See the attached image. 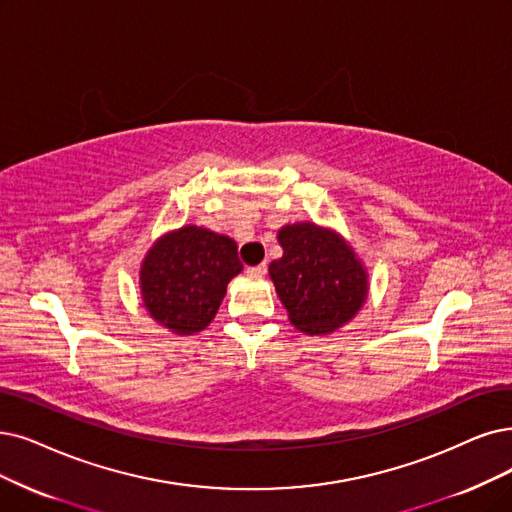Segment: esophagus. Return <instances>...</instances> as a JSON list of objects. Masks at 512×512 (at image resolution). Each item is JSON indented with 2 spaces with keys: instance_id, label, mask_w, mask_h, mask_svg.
<instances>
[{
  "instance_id": "34e87169",
  "label": "esophagus",
  "mask_w": 512,
  "mask_h": 512,
  "mask_svg": "<svg viewBox=\"0 0 512 512\" xmlns=\"http://www.w3.org/2000/svg\"><path fill=\"white\" fill-rule=\"evenodd\" d=\"M248 277H252V279H260V277H264V273H267V267H264V264H258V267H248Z\"/></svg>"
}]
</instances>
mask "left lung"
<instances>
[{
	"label": "left lung",
	"instance_id": "8db88e82",
	"mask_svg": "<svg viewBox=\"0 0 512 512\" xmlns=\"http://www.w3.org/2000/svg\"><path fill=\"white\" fill-rule=\"evenodd\" d=\"M283 256L269 264V277L290 323L309 336L340 330L370 294V273L338 231L302 220L277 231Z\"/></svg>",
	"mask_w": 512,
	"mask_h": 512
}]
</instances>
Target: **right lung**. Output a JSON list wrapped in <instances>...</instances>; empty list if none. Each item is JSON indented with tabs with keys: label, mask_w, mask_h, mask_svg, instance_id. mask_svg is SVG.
I'll use <instances>...</instances> for the list:
<instances>
[{
	"label": "right lung",
	"mask_w": 512,
	"mask_h": 512,
	"mask_svg": "<svg viewBox=\"0 0 512 512\" xmlns=\"http://www.w3.org/2000/svg\"><path fill=\"white\" fill-rule=\"evenodd\" d=\"M243 271L237 243L197 224L163 233L140 262L138 288L149 317L176 336L212 323L229 281Z\"/></svg>",
	"instance_id": "add662e5"
}]
</instances>
